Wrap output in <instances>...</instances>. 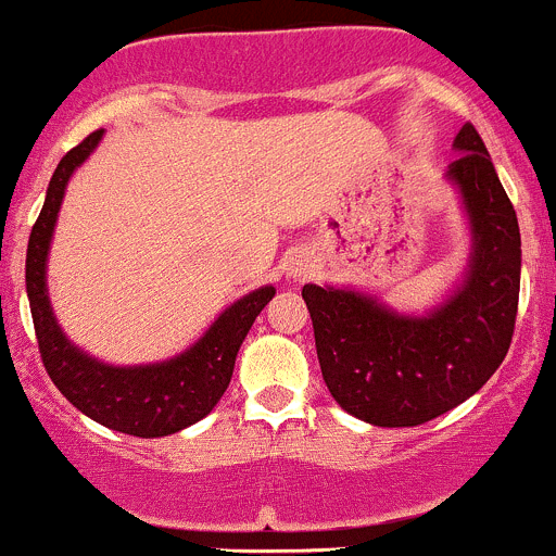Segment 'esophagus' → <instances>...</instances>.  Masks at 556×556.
<instances>
[{
    "label": "esophagus",
    "instance_id": "obj_1",
    "mask_svg": "<svg viewBox=\"0 0 556 556\" xmlns=\"http://www.w3.org/2000/svg\"><path fill=\"white\" fill-rule=\"evenodd\" d=\"M313 273V262L305 251H296L289 262H286V276L289 278H307Z\"/></svg>",
    "mask_w": 556,
    "mask_h": 556
}]
</instances>
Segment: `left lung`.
<instances>
[{
    "label": "left lung",
    "instance_id": "left-lung-1",
    "mask_svg": "<svg viewBox=\"0 0 556 556\" xmlns=\"http://www.w3.org/2000/svg\"><path fill=\"white\" fill-rule=\"evenodd\" d=\"M446 178L470 222V265L448 300L405 316L376 296L302 286L324 383L343 410L376 427H416L457 408L508 354L519 307L521 238L516 211L476 126L454 140Z\"/></svg>",
    "mask_w": 556,
    "mask_h": 556
}]
</instances>
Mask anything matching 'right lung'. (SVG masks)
Listing matches in <instances>:
<instances>
[{"instance_id":"obj_1","label":"right lung","mask_w":556,"mask_h":556,"mask_svg":"<svg viewBox=\"0 0 556 556\" xmlns=\"http://www.w3.org/2000/svg\"><path fill=\"white\" fill-rule=\"evenodd\" d=\"M102 129L64 153L48 184L46 205L37 216L26 249V294L35 318L42 365L59 392L89 419L137 438H164L205 419L227 392L235 356L262 307L276 296V286H262L227 307L205 334L184 354L156 365L113 367L67 340L48 300L46 265L64 189L75 169L91 156Z\"/></svg>"}]
</instances>
